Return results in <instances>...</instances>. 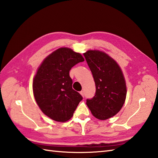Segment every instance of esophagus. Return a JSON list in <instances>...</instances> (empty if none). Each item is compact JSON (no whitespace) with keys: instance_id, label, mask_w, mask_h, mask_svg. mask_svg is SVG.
Wrapping results in <instances>:
<instances>
[{"instance_id":"34e87169","label":"esophagus","mask_w":158,"mask_h":158,"mask_svg":"<svg viewBox=\"0 0 158 158\" xmlns=\"http://www.w3.org/2000/svg\"><path fill=\"white\" fill-rule=\"evenodd\" d=\"M80 95H81L82 97L84 98V95H85V92H84V91H81L80 92Z\"/></svg>"}]
</instances>
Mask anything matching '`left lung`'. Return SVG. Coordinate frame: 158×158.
<instances>
[{
  "mask_svg": "<svg viewBox=\"0 0 158 158\" xmlns=\"http://www.w3.org/2000/svg\"><path fill=\"white\" fill-rule=\"evenodd\" d=\"M95 83V95L86 99L92 114L106 120L120 111L125 101L127 87L123 72L116 61L99 50L84 53Z\"/></svg>",
  "mask_w": 158,
  "mask_h": 158,
  "instance_id": "8db88e82",
  "label": "left lung"
}]
</instances>
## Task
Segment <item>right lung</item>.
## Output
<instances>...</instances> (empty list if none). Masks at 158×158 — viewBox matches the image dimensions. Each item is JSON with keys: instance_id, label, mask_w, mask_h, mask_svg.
Here are the masks:
<instances>
[{"instance_id": "right-lung-1", "label": "right lung", "mask_w": 158, "mask_h": 158, "mask_svg": "<svg viewBox=\"0 0 158 158\" xmlns=\"http://www.w3.org/2000/svg\"><path fill=\"white\" fill-rule=\"evenodd\" d=\"M85 60L80 53L60 48L45 59L33 78L34 97L44 113L52 120L65 122L72 117L82 97L72 89L69 71Z\"/></svg>"}]
</instances>
